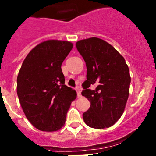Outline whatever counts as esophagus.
Returning a JSON list of instances; mask_svg holds the SVG:
<instances>
[{
  "label": "esophagus",
  "mask_w": 156,
  "mask_h": 156,
  "mask_svg": "<svg viewBox=\"0 0 156 156\" xmlns=\"http://www.w3.org/2000/svg\"><path fill=\"white\" fill-rule=\"evenodd\" d=\"M76 91H77V95H78V97H81V90H80L79 87H76Z\"/></svg>",
  "instance_id": "34e87169"
}]
</instances>
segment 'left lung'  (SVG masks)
I'll use <instances>...</instances> for the list:
<instances>
[{"label": "left lung", "mask_w": 156, "mask_h": 156, "mask_svg": "<svg viewBox=\"0 0 156 156\" xmlns=\"http://www.w3.org/2000/svg\"><path fill=\"white\" fill-rule=\"evenodd\" d=\"M77 50L87 66V80L81 92L90 103L83 119L87 126L109 127L122 115L129 96L130 76L123 56L111 44L98 37L78 41ZM94 85L96 88L90 90Z\"/></svg>", "instance_id": "8db88e82"}]
</instances>
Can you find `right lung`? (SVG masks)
<instances>
[{
    "instance_id": "right-lung-1",
    "label": "right lung",
    "mask_w": 156,
    "mask_h": 156,
    "mask_svg": "<svg viewBox=\"0 0 156 156\" xmlns=\"http://www.w3.org/2000/svg\"><path fill=\"white\" fill-rule=\"evenodd\" d=\"M73 48L66 41L48 40L34 47L17 77V95L30 123L42 131H56L65 124L76 91L65 84L62 62Z\"/></svg>"
}]
</instances>
